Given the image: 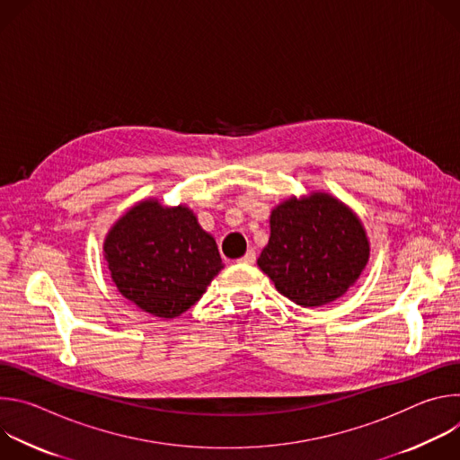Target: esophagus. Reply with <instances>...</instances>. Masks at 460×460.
<instances>
[{
  "instance_id": "obj_1",
  "label": "esophagus",
  "mask_w": 460,
  "mask_h": 460,
  "mask_svg": "<svg viewBox=\"0 0 460 460\" xmlns=\"http://www.w3.org/2000/svg\"><path fill=\"white\" fill-rule=\"evenodd\" d=\"M254 260H256V252H254V249H247V252L240 258L242 264H254Z\"/></svg>"
}]
</instances>
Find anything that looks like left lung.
<instances>
[{"mask_svg":"<svg viewBox=\"0 0 460 460\" xmlns=\"http://www.w3.org/2000/svg\"><path fill=\"white\" fill-rule=\"evenodd\" d=\"M271 236L256 264L284 296L318 307L342 296L369 260L360 218L335 196H291L271 211Z\"/></svg>","mask_w":460,"mask_h":460,"instance_id":"1","label":"left lung"}]
</instances>
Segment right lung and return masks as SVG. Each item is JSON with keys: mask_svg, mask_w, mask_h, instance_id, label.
<instances>
[{"mask_svg": "<svg viewBox=\"0 0 460 460\" xmlns=\"http://www.w3.org/2000/svg\"><path fill=\"white\" fill-rule=\"evenodd\" d=\"M103 252L118 291L160 318L185 313L224 268L215 238L189 208H164L153 199L111 227Z\"/></svg>", "mask_w": 460, "mask_h": 460, "instance_id": "add662e5", "label": "right lung"}]
</instances>
